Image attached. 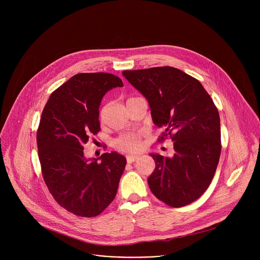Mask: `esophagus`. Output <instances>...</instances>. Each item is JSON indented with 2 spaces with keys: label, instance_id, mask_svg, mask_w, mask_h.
I'll return each instance as SVG.
<instances>
[{
  "label": "esophagus",
  "instance_id": "1",
  "mask_svg": "<svg viewBox=\"0 0 260 260\" xmlns=\"http://www.w3.org/2000/svg\"><path fill=\"white\" fill-rule=\"evenodd\" d=\"M138 158H139V155H132V154H129V155L126 156V160H127V162H129V164L136 161Z\"/></svg>",
  "mask_w": 260,
  "mask_h": 260
}]
</instances>
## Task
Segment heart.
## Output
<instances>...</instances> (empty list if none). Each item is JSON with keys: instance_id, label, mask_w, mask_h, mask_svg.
Segmentation results:
<instances>
[{"instance_id": "obj_1", "label": "heart", "mask_w": 260, "mask_h": 260, "mask_svg": "<svg viewBox=\"0 0 260 260\" xmlns=\"http://www.w3.org/2000/svg\"><path fill=\"white\" fill-rule=\"evenodd\" d=\"M142 138V132H132L116 139L115 146L117 149L122 151H138L143 146Z\"/></svg>"}]
</instances>
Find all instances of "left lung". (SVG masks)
<instances>
[{
	"instance_id": "8db88e82",
	"label": "left lung",
	"mask_w": 260,
	"mask_h": 260,
	"mask_svg": "<svg viewBox=\"0 0 260 260\" xmlns=\"http://www.w3.org/2000/svg\"><path fill=\"white\" fill-rule=\"evenodd\" d=\"M122 75L149 103L154 124L170 136L175 154H150L155 170L148 178L161 202L180 208L209 187L221 153L218 110L199 80L173 67L123 71Z\"/></svg>"
}]
</instances>
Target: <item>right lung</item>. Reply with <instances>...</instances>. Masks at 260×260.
<instances>
[{"label": "right lung", "instance_id": "1", "mask_svg": "<svg viewBox=\"0 0 260 260\" xmlns=\"http://www.w3.org/2000/svg\"><path fill=\"white\" fill-rule=\"evenodd\" d=\"M122 86L113 74L80 73L55 89L43 109L37 131L42 175L53 199L74 215L94 217L117 193L125 157L113 151L87 159L83 145L101 131L103 96Z\"/></svg>", "mask_w": 260, "mask_h": 260}]
</instances>
